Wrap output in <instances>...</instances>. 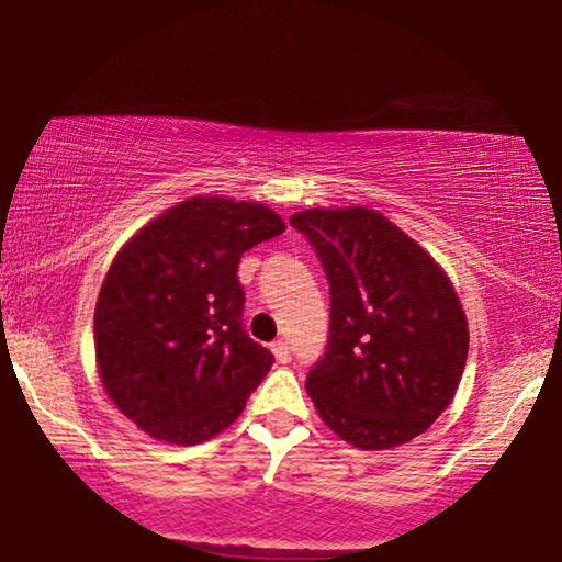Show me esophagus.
I'll list each match as a JSON object with an SVG mask.
<instances>
[{
  "instance_id": "34e87169",
  "label": "esophagus",
  "mask_w": 562,
  "mask_h": 562,
  "mask_svg": "<svg viewBox=\"0 0 562 562\" xmlns=\"http://www.w3.org/2000/svg\"><path fill=\"white\" fill-rule=\"evenodd\" d=\"M271 350H273V356H276V360H279L281 366H286L289 360H291V348L283 340H279V342H273L271 345Z\"/></svg>"
}]
</instances>
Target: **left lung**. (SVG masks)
Returning a JSON list of instances; mask_svg holds the SVG:
<instances>
[{
	"instance_id": "obj_1",
	"label": "left lung",
	"mask_w": 562,
	"mask_h": 562,
	"mask_svg": "<svg viewBox=\"0 0 562 562\" xmlns=\"http://www.w3.org/2000/svg\"><path fill=\"white\" fill-rule=\"evenodd\" d=\"M291 225L329 281V340L306 394L337 437L391 450L450 406L468 358V319L442 266L368 206L304 210Z\"/></svg>"
}]
</instances>
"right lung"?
I'll return each mask as SVG.
<instances>
[{"label": "right lung", "instance_id": "obj_1", "mask_svg": "<svg viewBox=\"0 0 562 562\" xmlns=\"http://www.w3.org/2000/svg\"><path fill=\"white\" fill-rule=\"evenodd\" d=\"M283 229L266 204L191 196L114 256L94 310L97 366L143 432L199 445L240 417L273 356L243 329L237 263Z\"/></svg>", "mask_w": 562, "mask_h": 562}]
</instances>
